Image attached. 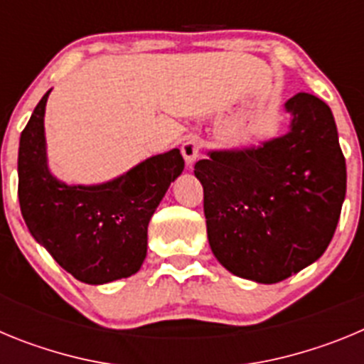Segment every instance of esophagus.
I'll return each mask as SVG.
<instances>
[{"label":"esophagus","mask_w":364,"mask_h":364,"mask_svg":"<svg viewBox=\"0 0 364 364\" xmlns=\"http://www.w3.org/2000/svg\"><path fill=\"white\" fill-rule=\"evenodd\" d=\"M200 147H202L200 136H197V134H189V136L186 138L184 144H182V147H180V149H182V156H184V160H186V166L193 167L195 160L198 159Z\"/></svg>","instance_id":"1"}]
</instances>
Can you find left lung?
<instances>
[{
  "label": "left lung",
  "instance_id": "1",
  "mask_svg": "<svg viewBox=\"0 0 364 364\" xmlns=\"http://www.w3.org/2000/svg\"><path fill=\"white\" fill-rule=\"evenodd\" d=\"M284 111L290 125L281 136L210 149L195 164L211 252L228 272L260 284L284 281L326 252L346 195L332 109L297 92Z\"/></svg>",
  "mask_w": 364,
  "mask_h": 364
}]
</instances>
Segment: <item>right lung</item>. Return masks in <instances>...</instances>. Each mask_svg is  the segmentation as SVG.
<instances>
[{
    "mask_svg": "<svg viewBox=\"0 0 364 364\" xmlns=\"http://www.w3.org/2000/svg\"><path fill=\"white\" fill-rule=\"evenodd\" d=\"M43 95L19 138L18 198L31 235L85 284L131 277L147 255V226L184 171L180 149L154 154L102 184H67L50 173Z\"/></svg>",
    "mask_w": 364,
    "mask_h": 364,
    "instance_id": "right-lung-1",
    "label": "right lung"
}]
</instances>
